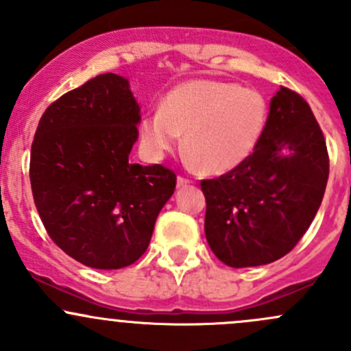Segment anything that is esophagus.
I'll return each mask as SVG.
<instances>
[{
    "label": "esophagus",
    "mask_w": 351,
    "mask_h": 351,
    "mask_svg": "<svg viewBox=\"0 0 351 351\" xmlns=\"http://www.w3.org/2000/svg\"><path fill=\"white\" fill-rule=\"evenodd\" d=\"M187 184H191L189 179H186V177H177V187H186Z\"/></svg>",
    "instance_id": "34e87169"
}]
</instances>
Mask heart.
<instances>
[{
    "label": "heart",
    "mask_w": 351,
    "mask_h": 351,
    "mask_svg": "<svg viewBox=\"0 0 351 351\" xmlns=\"http://www.w3.org/2000/svg\"><path fill=\"white\" fill-rule=\"evenodd\" d=\"M269 120L265 97L255 89L218 79L176 86L158 110L140 120V140L150 157L162 158L179 143L206 174H225L250 158Z\"/></svg>",
    "instance_id": "obj_1"
}]
</instances>
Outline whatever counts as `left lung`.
Here are the masks:
<instances>
[{
    "instance_id": "left-lung-1",
    "label": "left lung",
    "mask_w": 351,
    "mask_h": 351,
    "mask_svg": "<svg viewBox=\"0 0 351 351\" xmlns=\"http://www.w3.org/2000/svg\"><path fill=\"white\" fill-rule=\"evenodd\" d=\"M328 174L326 142L309 104L280 88L250 158L201 182L213 254L234 269L282 258L313 223Z\"/></svg>"
}]
</instances>
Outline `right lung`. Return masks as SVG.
<instances>
[{"label":"right lung","mask_w":351,"mask_h":351,"mask_svg":"<svg viewBox=\"0 0 351 351\" xmlns=\"http://www.w3.org/2000/svg\"><path fill=\"white\" fill-rule=\"evenodd\" d=\"M140 120L128 79L108 72L50 104L35 132L30 182L43 226L93 269L136 262L174 194V172L130 158Z\"/></svg>","instance_id":"obj_1"}]
</instances>
